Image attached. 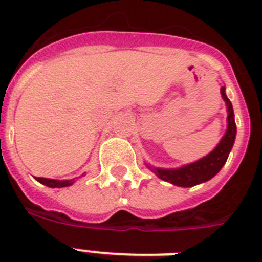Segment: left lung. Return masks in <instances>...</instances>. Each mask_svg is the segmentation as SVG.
Segmentation results:
<instances>
[{"label":"left lung","mask_w":262,"mask_h":262,"mask_svg":"<svg viewBox=\"0 0 262 262\" xmlns=\"http://www.w3.org/2000/svg\"><path fill=\"white\" fill-rule=\"evenodd\" d=\"M220 94L226 102V108H227V130L219 141V144L207 156L195 160L193 163L185 164L182 167L159 168L152 167V166L147 164V167L152 172H155L160 179L172 183L175 186L191 187L213 178L226 164L232 145H234V141H235L236 125L235 119H234V108H232L230 99L226 95V87L220 88Z\"/></svg>","instance_id":"obj_1"}]
</instances>
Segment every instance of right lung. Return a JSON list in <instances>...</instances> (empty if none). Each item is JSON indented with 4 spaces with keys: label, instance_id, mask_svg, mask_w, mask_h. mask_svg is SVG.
I'll return each mask as SVG.
<instances>
[{
    "label": "right lung",
    "instance_id": "right-lung-1",
    "mask_svg": "<svg viewBox=\"0 0 262 262\" xmlns=\"http://www.w3.org/2000/svg\"><path fill=\"white\" fill-rule=\"evenodd\" d=\"M38 182L42 185H46L49 187H67L73 185L75 179H65V181H58V179H50V178H40V177H35Z\"/></svg>",
    "mask_w": 262,
    "mask_h": 262
}]
</instances>
